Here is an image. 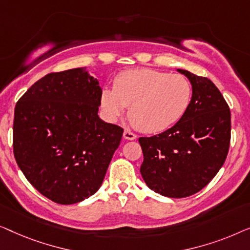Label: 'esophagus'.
<instances>
[{"label": "esophagus", "instance_id": "34e87169", "mask_svg": "<svg viewBox=\"0 0 250 250\" xmlns=\"http://www.w3.org/2000/svg\"><path fill=\"white\" fill-rule=\"evenodd\" d=\"M124 138L125 140H135L137 138V136L133 132L130 131V130H125V131H124Z\"/></svg>", "mask_w": 250, "mask_h": 250}]
</instances>
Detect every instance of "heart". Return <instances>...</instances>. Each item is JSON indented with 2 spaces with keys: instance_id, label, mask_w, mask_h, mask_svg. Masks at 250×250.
Returning <instances> with one entry per match:
<instances>
[{
  "instance_id": "heart-1",
  "label": "heart",
  "mask_w": 250,
  "mask_h": 250,
  "mask_svg": "<svg viewBox=\"0 0 250 250\" xmlns=\"http://www.w3.org/2000/svg\"><path fill=\"white\" fill-rule=\"evenodd\" d=\"M192 86L182 75L130 69L115 77L113 89L101 93V107L115 120L129 107L130 121L144 132L164 131L180 121L191 103Z\"/></svg>"
}]
</instances>
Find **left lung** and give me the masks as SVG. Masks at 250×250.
I'll list each match as a JSON object with an SVG mask.
<instances>
[{"label":"left lung","mask_w":250,"mask_h":250,"mask_svg":"<svg viewBox=\"0 0 250 250\" xmlns=\"http://www.w3.org/2000/svg\"><path fill=\"white\" fill-rule=\"evenodd\" d=\"M192 86L188 111L172 128L140 137L144 154L140 173L149 189L184 198L209 184L224 164L231 138V113L209 79L177 69Z\"/></svg>","instance_id":"obj_1"}]
</instances>
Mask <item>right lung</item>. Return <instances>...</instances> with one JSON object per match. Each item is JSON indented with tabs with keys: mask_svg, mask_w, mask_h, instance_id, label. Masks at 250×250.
I'll return each instance as SVG.
<instances>
[{
	"mask_svg": "<svg viewBox=\"0 0 250 250\" xmlns=\"http://www.w3.org/2000/svg\"><path fill=\"white\" fill-rule=\"evenodd\" d=\"M102 88L86 68L48 73L15 108L13 153L27 180L62 205L102 186L124 129L98 117Z\"/></svg>",
	"mask_w": 250,
	"mask_h": 250,
	"instance_id": "obj_1",
	"label": "right lung"
}]
</instances>
